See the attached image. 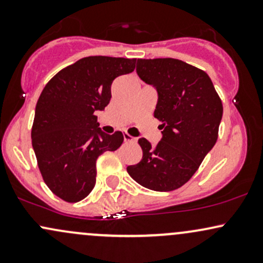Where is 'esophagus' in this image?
<instances>
[{"label":"esophagus","instance_id":"esophagus-1","mask_svg":"<svg viewBox=\"0 0 263 263\" xmlns=\"http://www.w3.org/2000/svg\"><path fill=\"white\" fill-rule=\"evenodd\" d=\"M123 141H125V142H135L136 138L132 137V136H129L128 134H125V135H123Z\"/></svg>","mask_w":263,"mask_h":263}]
</instances>
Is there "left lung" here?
Here are the masks:
<instances>
[{
    "instance_id": "1",
    "label": "left lung",
    "mask_w": 263,
    "mask_h": 263,
    "mask_svg": "<svg viewBox=\"0 0 263 263\" xmlns=\"http://www.w3.org/2000/svg\"><path fill=\"white\" fill-rule=\"evenodd\" d=\"M137 75L157 91L155 117L162 138L152 146L140 138L142 159L127 172L155 192H172L185 184L215 146L222 104L205 71L173 58L137 59Z\"/></svg>"
}]
</instances>
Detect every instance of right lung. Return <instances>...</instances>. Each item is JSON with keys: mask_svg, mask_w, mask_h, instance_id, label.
<instances>
[{"mask_svg": "<svg viewBox=\"0 0 263 263\" xmlns=\"http://www.w3.org/2000/svg\"><path fill=\"white\" fill-rule=\"evenodd\" d=\"M136 59L86 57L54 75L39 96L32 146L45 184L57 197L77 203L96 183V159L116 151L123 135L101 131L95 111L111 100V84L135 70Z\"/></svg>", "mask_w": 263, "mask_h": 263, "instance_id": "add662e5", "label": "right lung"}]
</instances>
